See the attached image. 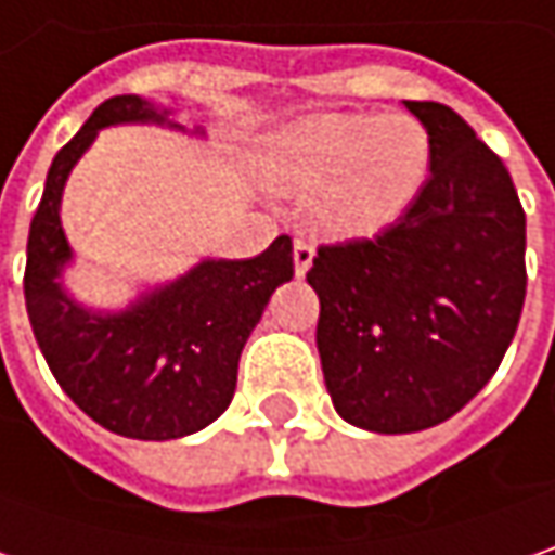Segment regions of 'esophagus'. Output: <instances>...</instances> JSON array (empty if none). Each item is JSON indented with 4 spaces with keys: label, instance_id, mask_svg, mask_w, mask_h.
<instances>
[{
    "label": "esophagus",
    "instance_id": "1",
    "mask_svg": "<svg viewBox=\"0 0 555 555\" xmlns=\"http://www.w3.org/2000/svg\"><path fill=\"white\" fill-rule=\"evenodd\" d=\"M313 257H317V242L313 238H295V273L298 276H304L313 267Z\"/></svg>",
    "mask_w": 555,
    "mask_h": 555
}]
</instances>
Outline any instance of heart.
Returning a JSON list of instances; mask_svg holds the SVG:
<instances>
[{
    "instance_id": "obj_1",
    "label": "heart",
    "mask_w": 555,
    "mask_h": 555,
    "mask_svg": "<svg viewBox=\"0 0 555 555\" xmlns=\"http://www.w3.org/2000/svg\"><path fill=\"white\" fill-rule=\"evenodd\" d=\"M431 135L410 114H317L257 152V177L285 195H317V217L338 238L398 227L431 177Z\"/></svg>"
}]
</instances>
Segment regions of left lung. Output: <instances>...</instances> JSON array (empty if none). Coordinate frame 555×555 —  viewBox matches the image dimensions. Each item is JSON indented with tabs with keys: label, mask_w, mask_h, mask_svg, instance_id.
Wrapping results in <instances>:
<instances>
[{
	"label": "left lung",
	"mask_w": 555,
	"mask_h": 555,
	"mask_svg": "<svg viewBox=\"0 0 555 555\" xmlns=\"http://www.w3.org/2000/svg\"><path fill=\"white\" fill-rule=\"evenodd\" d=\"M431 135V177L378 238L325 245L317 348L335 413L410 435L460 413L496 373L525 304V210L503 160L438 102H403Z\"/></svg>",
	"instance_id": "1"
}]
</instances>
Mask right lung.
<instances>
[{
    "instance_id": "obj_1",
    "label": "right lung",
    "mask_w": 555,
    "mask_h": 555,
    "mask_svg": "<svg viewBox=\"0 0 555 555\" xmlns=\"http://www.w3.org/2000/svg\"><path fill=\"white\" fill-rule=\"evenodd\" d=\"M185 130L177 111L142 95H114L61 149L42 189L30 238L24 298L37 345L64 395L89 420L135 441H177L220 420L235 395L238 357L270 295L295 276L292 238L257 257H202L167 282L142 285L124 307L83 304L67 288L74 248L61 227V195L77 160L108 127Z\"/></svg>"
}]
</instances>
